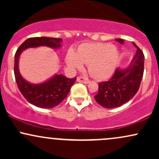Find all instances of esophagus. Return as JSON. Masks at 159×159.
I'll return each instance as SVG.
<instances>
[{
	"label": "esophagus",
	"instance_id": "esophagus-1",
	"mask_svg": "<svg viewBox=\"0 0 159 159\" xmlns=\"http://www.w3.org/2000/svg\"><path fill=\"white\" fill-rule=\"evenodd\" d=\"M77 81L78 82H81V83L83 84H88L90 83V81H89L87 78H82V77H78L77 78Z\"/></svg>",
	"mask_w": 159,
	"mask_h": 159
}]
</instances>
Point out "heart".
<instances>
[{"label":"heart","instance_id":"1","mask_svg":"<svg viewBox=\"0 0 159 159\" xmlns=\"http://www.w3.org/2000/svg\"><path fill=\"white\" fill-rule=\"evenodd\" d=\"M120 57L117 48L109 43H85L78 48L77 53L69 51L66 63L72 70L81 69L87 64L93 78L105 80L114 73Z\"/></svg>","mask_w":159,"mask_h":159}]
</instances>
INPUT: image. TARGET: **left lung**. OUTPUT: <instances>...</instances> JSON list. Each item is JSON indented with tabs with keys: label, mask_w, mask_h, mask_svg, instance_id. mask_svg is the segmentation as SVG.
I'll list each match as a JSON object with an SVG mask.
<instances>
[{
	"label": "left lung",
	"mask_w": 159,
	"mask_h": 159,
	"mask_svg": "<svg viewBox=\"0 0 159 159\" xmlns=\"http://www.w3.org/2000/svg\"><path fill=\"white\" fill-rule=\"evenodd\" d=\"M123 45L125 40L116 39ZM137 51L126 68L116 69L109 81L98 83V92L94 96L101 106L114 108L126 103L138 92L143 75L144 55L142 51L133 43Z\"/></svg>",
	"instance_id": "1"
}]
</instances>
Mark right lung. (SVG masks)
<instances>
[{
    "label": "right lung",
    "mask_w": 159,
    "mask_h": 159,
    "mask_svg": "<svg viewBox=\"0 0 159 159\" xmlns=\"http://www.w3.org/2000/svg\"><path fill=\"white\" fill-rule=\"evenodd\" d=\"M62 39L52 37L29 38L19 46L15 54L14 73L20 92L32 105L41 108H52L66 97L71 87L76 81V77L68 78L63 75L55 74L46 81L33 84L21 76L19 68L20 55L27 48L45 46L53 49L61 48Z\"/></svg>",
    "instance_id": "1"
}]
</instances>
